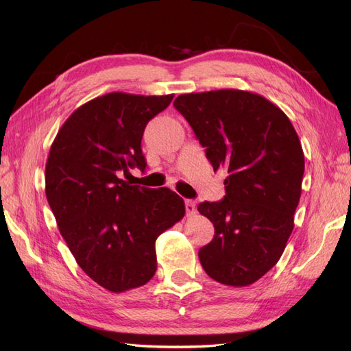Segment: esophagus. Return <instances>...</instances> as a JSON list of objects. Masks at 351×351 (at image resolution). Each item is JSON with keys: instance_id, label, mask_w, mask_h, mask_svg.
I'll return each mask as SVG.
<instances>
[{"instance_id": "obj_1", "label": "esophagus", "mask_w": 351, "mask_h": 351, "mask_svg": "<svg viewBox=\"0 0 351 351\" xmlns=\"http://www.w3.org/2000/svg\"><path fill=\"white\" fill-rule=\"evenodd\" d=\"M186 214H187L189 217H192V215L196 214V204H195V200H192V199H187V200H186Z\"/></svg>"}]
</instances>
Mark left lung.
Listing matches in <instances>:
<instances>
[{"label": "left lung", "instance_id": "left-lung-1", "mask_svg": "<svg viewBox=\"0 0 351 351\" xmlns=\"http://www.w3.org/2000/svg\"><path fill=\"white\" fill-rule=\"evenodd\" d=\"M174 108L214 171H228L224 199L197 206L215 228L199 250L202 267L221 284H253L278 262L294 227L304 173L299 136L277 105L246 90L180 95Z\"/></svg>", "mask_w": 351, "mask_h": 351}]
</instances>
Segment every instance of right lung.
Returning <instances> with one entry per match:
<instances>
[{
  "mask_svg": "<svg viewBox=\"0 0 351 351\" xmlns=\"http://www.w3.org/2000/svg\"><path fill=\"white\" fill-rule=\"evenodd\" d=\"M173 98L123 92L95 98L69 117L51 146L45 193L58 230L79 267L112 293L154 277L158 236L186 214L173 190L120 178L146 168L145 127Z\"/></svg>",
  "mask_w": 351,
  "mask_h": 351,
  "instance_id": "1",
  "label": "right lung"
}]
</instances>
